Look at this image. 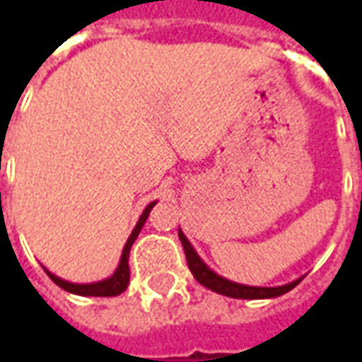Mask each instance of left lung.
Wrapping results in <instances>:
<instances>
[{"label": "left lung", "mask_w": 362, "mask_h": 362, "mask_svg": "<svg viewBox=\"0 0 362 362\" xmlns=\"http://www.w3.org/2000/svg\"><path fill=\"white\" fill-rule=\"evenodd\" d=\"M178 236H180V243L184 246V254L188 259V267L192 275L196 277L197 283H202L204 287H207L213 293H219V295L230 296V298H248V300H256V298H275L288 293L291 288H295L300 279H295L287 283V285H281V287H252V285H243V283H235V281L225 279L217 273L213 272L211 267L205 264L204 259L197 256V252L194 250V246L189 244L186 235L178 228Z\"/></svg>", "instance_id": "1"}]
</instances>
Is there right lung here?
<instances>
[{
  "label": "right lung",
  "instance_id": "obj_1",
  "mask_svg": "<svg viewBox=\"0 0 362 362\" xmlns=\"http://www.w3.org/2000/svg\"><path fill=\"white\" fill-rule=\"evenodd\" d=\"M157 205V202H151L147 207H145V211L141 213V217L137 221V225L132 230V235L127 238L126 246H124V252H122V258H119V264L116 267V272L112 273L110 277H106L103 281H96V283H69V281L62 279L58 275H54L52 272H48L46 267H44V272L48 273V277H50L58 287H62L67 293H74V295L79 296H116L122 295L124 291L129 285V266H127V259H129V250H132V246H134L135 238L137 235L141 233L143 225H145V221L149 217L151 209Z\"/></svg>",
  "mask_w": 362,
  "mask_h": 362
}]
</instances>
